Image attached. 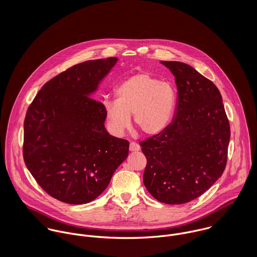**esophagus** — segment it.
Wrapping results in <instances>:
<instances>
[{
	"label": "esophagus",
	"mask_w": 257,
	"mask_h": 257,
	"mask_svg": "<svg viewBox=\"0 0 257 257\" xmlns=\"http://www.w3.org/2000/svg\"><path fill=\"white\" fill-rule=\"evenodd\" d=\"M140 149H141L140 145L137 144L136 142H132V143L130 144V150H132V151H138V150H140Z\"/></svg>",
	"instance_id": "obj_1"
}]
</instances>
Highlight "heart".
Returning <instances> with one entry per match:
<instances>
[{"label": "heart", "mask_w": 257, "mask_h": 257, "mask_svg": "<svg viewBox=\"0 0 257 257\" xmlns=\"http://www.w3.org/2000/svg\"><path fill=\"white\" fill-rule=\"evenodd\" d=\"M114 95L115 101L105 102V112L116 135L130 127L132 113L136 125L144 134L161 133L172 120L177 104L176 88L147 72L125 78L115 88Z\"/></svg>", "instance_id": "1"}]
</instances>
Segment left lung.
I'll return each instance as SVG.
<instances>
[{
  "label": "left lung",
  "mask_w": 257,
  "mask_h": 257,
  "mask_svg": "<svg viewBox=\"0 0 257 257\" xmlns=\"http://www.w3.org/2000/svg\"><path fill=\"white\" fill-rule=\"evenodd\" d=\"M175 76L172 121L140 143L147 157L144 183L157 201L185 204L212 187L224 171L230 126L217 86L192 66L161 61Z\"/></svg>",
  "instance_id": "8db88e82"
}]
</instances>
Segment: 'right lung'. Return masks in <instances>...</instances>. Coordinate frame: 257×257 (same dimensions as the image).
Segmentation results:
<instances>
[{
	"label": "right lung",
	"instance_id": "add662e5",
	"mask_svg": "<svg viewBox=\"0 0 257 257\" xmlns=\"http://www.w3.org/2000/svg\"><path fill=\"white\" fill-rule=\"evenodd\" d=\"M115 57L76 64L46 82L24 122L23 154L37 184L73 205L95 200L127 157L130 143L105 128V106L90 97Z\"/></svg>",
	"mask_w": 257,
	"mask_h": 257
}]
</instances>
